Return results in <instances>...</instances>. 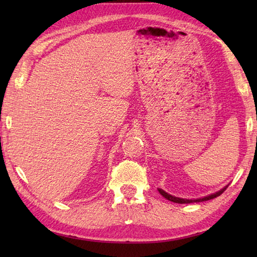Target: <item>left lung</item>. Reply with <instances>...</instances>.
<instances>
[{
	"label": "left lung",
	"mask_w": 257,
	"mask_h": 257,
	"mask_svg": "<svg viewBox=\"0 0 257 257\" xmlns=\"http://www.w3.org/2000/svg\"><path fill=\"white\" fill-rule=\"evenodd\" d=\"M228 187V184H226L224 188H222L221 190L217 191V192L215 193H212V194H209L206 196H203V198H199V199H183V198H178V196H174V195H171L167 193L165 190L162 189H158V191H159V193L163 196V198H166L167 200L169 201H172L174 202V203H180V204H183V203H194V202H203V201H207V200H212L216 198V196L221 195L224 191L226 190V188Z\"/></svg>",
	"instance_id": "obj_1"
}]
</instances>
